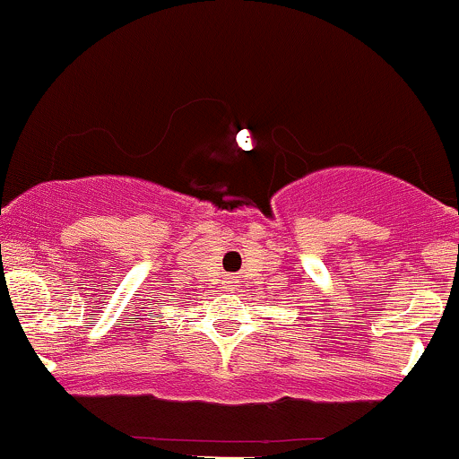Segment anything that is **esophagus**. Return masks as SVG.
Masks as SVG:
<instances>
[{"mask_svg": "<svg viewBox=\"0 0 459 459\" xmlns=\"http://www.w3.org/2000/svg\"><path fill=\"white\" fill-rule=\"evenodd\" d=\"M229 282H233V281H229ZM230 287H233V284H230Z\"/></svg>", "mask_w": 459, "mask_h": 459, "instance_id": "34e87169", "label": "esophagus"}]
</instances>
